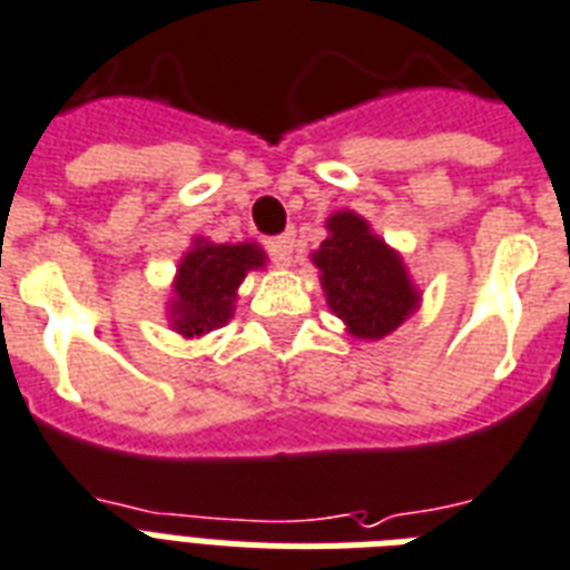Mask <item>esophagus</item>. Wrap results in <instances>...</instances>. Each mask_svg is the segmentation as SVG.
Instances as JSON below:
<instances>
[{
    "mask_svg": "<svg viewBox=\"0 0 570 570\" xmlns=\"http://www.w3.org/2000/svg\"><path fill=\"white\" fill-rule=\"evenodd\" d=\"M294 232H285V235H279V238H271L267 240V253L273 256V262L282 264V267H288L291 258H294Z\"/></svg>",
    "mask_w": 570,
    "mask_h": 570,
    "instance_id": "obj_1",
    "label": "esophagus"
}]
</instances>
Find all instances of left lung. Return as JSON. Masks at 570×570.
Here are the masks:
<instances>
[{
    "instance_id": "left-lung-1",
    "label": "left lung",
    "mask_w": 570,
    "mask_h": 570,
    "mask_svg": "<svg viewBox=\"0 0 570 570\" xmlns=\"http://www.w3.org/2000/svg\"><path fill=\"white\" fill-rule=\"evenodd\" d=\"M326 229L330 238L312 253L326 303L353 338H385L417 308L421 291L397 249L373 235L356 212H335Z\"/></svg>"
}]
</instances>
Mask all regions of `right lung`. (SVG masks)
<instances>
[{
	"label": "right lung",
	"mask_w": 570,
	"mask_h": 570,
	"mask_svg": "<svg viewBox=\"0 0 570 570\" xmlns=\"http://www.w3.org/2000/svg\"><path fill=\"white\" fill-rule=\"evenodd\" d=\"M267 256L258 244H212L206 238L194 240V247L181 256L173 279L170 326L185 338H199L232 321L235 299L244 276L262 271Z\"/></svg>",
	"instance_id": "obj_1"
}]
</instances>
